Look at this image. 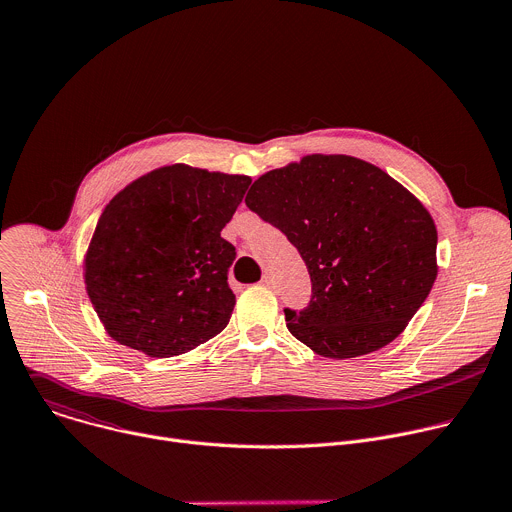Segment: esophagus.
<instances>
[{"label":"esophagus","mask_w":512,"mask_h":512,"mask_svg":"<svg viewBox=\"0 0 512 512\" xmlns=\"http://www.w3.org/2000/svg\"><path fill=\"white\" fill-rule=\"evenodd\" d=\"M261 283H263L265 287H273V277H271L269 273H265V275L261 277Z\"/></svg>","instance_id":"1"}]
</instances>
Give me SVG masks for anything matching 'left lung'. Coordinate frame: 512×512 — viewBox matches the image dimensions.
I'll return each mask as SVG.
<instances>
[{"label":"left lung","mask_w":512,"mask_h":512,"mask_svg":"<svg viewBox=\"0 0 512 512\" xmlns=\"http://www.w3.org/2000/svg\"><path fill=\"white\" fill-rule=\"evenodd\" d=\"M245 204L294 245L312 279L287 330L316 354L352 358L393 342L437 277L427 208L381 168L312 154L253 182Z\"/></svg>","instance_id":"1"}]
</instances>
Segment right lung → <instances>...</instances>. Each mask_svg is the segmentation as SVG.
I'll list each match as a JSON object with an SVG mask.
<instances>
[{"label": "right lung", "instance_id": "1", "mask_svg": "<svg viewBox=\"0 0 512 512\" xmlns=\"http://www.w3.org/2000/svg\"><path fill=\"white\" fill-rule=\"evenodd\" d=\"M249 184L174 164L113 196L85 257L87 294L113 340L168 358L227 328L237 253L221 231Z\"/></svg>", "mask_w": 512, "mask_h": 512}]
</instances>
